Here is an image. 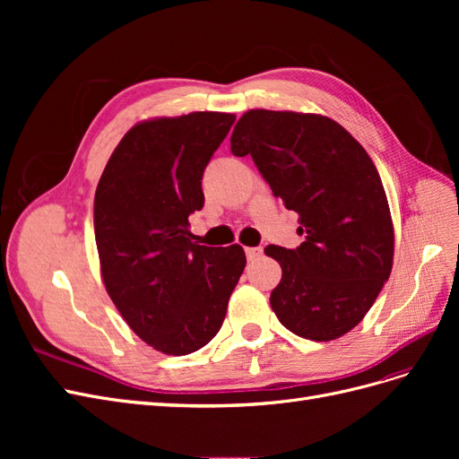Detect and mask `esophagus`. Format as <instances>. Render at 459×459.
Segmentation results:
<instances>
[{"label": "esophagus", "mask_w": 459, "mask_h": 459, "mask_svg": "<svg viewBox=\"0 0 459 459\" xmlns=\"http://www.w3.org/2000/svg\"><path fill=\"white\" fill-rule=\"evenodd\" d=\"M245 253H247L248 260H256L258 256H262L264 251H262V247H247Z\"/></svg>", "instance_id": "obj_1"}]
</instances>
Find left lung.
Returning <instances> with one entry per match:
<instances>
[{"instance_id": "obj_1", "label": "left lung", "mask_w": 459, "mask_h": 459, "mask_svg": "<svg viewBox=\"0 0 459 459\" xmlns=\"http://www.w3.org/2000/svg\"><path fill=\"white\" fill-rule=\"evenodd\" d=\"M273 197L300 216L297 248L268 245L281 266L270 304L295 335L333 341L362 322L393 270L394 231L377 169L341 124L256 108L231 134Z\"/></svg>"}]
</instances>
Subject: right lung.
Listing matches in <instances>:
<instances>
[{"mask_svg": "<svg viewBox=\"0 0 459 459\" xmlns=\"http://www.w3.org/2000/svg\"><path fill=\"white\" fill-rule=\"evenodd\" d=\"M235 117L191 113L134 126L110 155L93 201L108 297L137 337L186 356L211 342L245 270L239 245L193 243L201 179Z\"/></svg>", "mask_w": 459, "mask_h": 459, "instance_id": "obj_1", "label": "right lung"}]
</instances>
